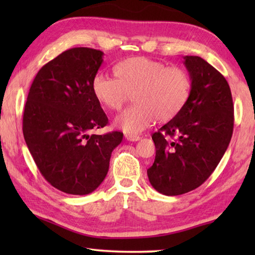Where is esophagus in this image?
Returning <instances> with one entry per match:
<instances>
[{"label":"esophagus","instance_id":"34e87169","mask_svg":"<svg viewBox=\"0 0 255 255\" xmlns=\"http://www.w3.org/2000/svg\"><path fill=\"white\" fill-rule=\"evenodd\" d=\"M125 137H126V139L129 140V141H137V140L140 139L139 136H137V135H129V133H127V135L125 136Z\"/></svg>","mask_w":255,"mask_h":255}]
</instances>
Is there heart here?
<instances>
[{"instance_id": "heart-1", "label": "heart", "mask_w": 255, "mask_h": 255, "mask_svg": "<svg viewBox=\"0 0 255 255\" xmlns=\"http://www.w3.org/2000/svg\"><path fill=\"white\" fill-rule=\"evenodd\" d=\"M114 71L117 79L98 73L91 90L97 101L109 110H119L128 94L133 93L135 105L115 119L116 126L129 135L145 130L155 119L170 122L189 100L191 77L182 67H167L147 57H130L118 63Z\"/></svg>"}]
</instances>
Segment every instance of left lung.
Returning <instances> with one entry per match:
<instances>
[{
  "instance_id": "8db88e82",
  "label": "left lung",
  "mask_w": 255,
  "mask_h": 255,
  "mask_svg": "<svg viewBox=\"0 0 255 255\" xmlns=\"http://www.w3.org/2000/svg\"><path fill=\"white\" fill-rule=\"evenodd\" d=\"M184 65L191 77L187 105L152 135L156 155L147 175L165 196L183 195L204 183L225 154L234 128L225 77L198 56H184Z\"/></svg>"
}]
</instances>
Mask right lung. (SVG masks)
<instances>
[{"instance_id":"right-lung-1","label":"right lung","mask_w":255,"mask_h":255,"mask_svg":"<svg viewBox=\"0 0 255 255\" xmlns=\"http://www.w3.org/2000/svg\"><path fill=\"white\" fill-rule=\"evenodd\" d=\"M101 50L76 47L42 66L23 112L25 144L42 176L68 195H89L105 180L111 153L124 133L90 135L108 117L91 82L103 62Z\"/></svg>"}]
</instances>
